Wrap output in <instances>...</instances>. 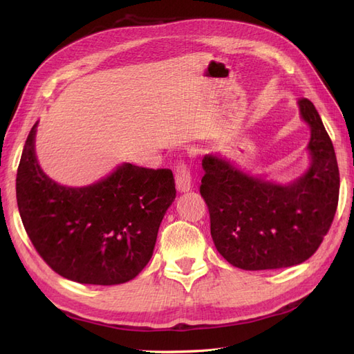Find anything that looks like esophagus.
I'll use <instances>...</instances> for the list:
<instances>
[{"label":"esophagus","instance_id":"34e87169","mask_svg":"<svg viewBox=\"0 0 354 354\" xmlns=\"http://www.w3.org/2000/svg\"><path fill=\"white\" fill-rule=\"evenodd\" d=\"M176 186L178 192H189L192 187L190 169L185 162H178L176 167Z\"/></svg>","mask_w":354,"mask_h":354}]
</instances>
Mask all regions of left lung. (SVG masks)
Returning <instances> with one entry per match:
<instances>
[{"mask_svg": "<svg viewBox=\"0 0 354 354\" xmlns=\"http://www.w3.org/2000/svg\"><path fill=\"white\" fill-rule=\"evenodd\" d=\"M299 113L310 127L307 173L289 185L245 174L220 155H205L201 195L205 199L217 251L243 270L282 269L306 261L334 220L339 171L334 146L308 99Z\"/></svg>", "mask_w": 354, "mask_h": 354, "instance_id": "obj_1", "label": "left lung"}]
</instances>
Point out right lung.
<instances>
[{"instance_id": "obj_1", "label": "right lung", "mask_w": 354, "mask_h": 354, "mask_svg": "<svg viewBox=\"0 0 354 354\" xmlns=\"http://www.w3.org/2000/svg\"><path fill=\"white\" fill-rule=\"evenodd\" d=\"M37 125L16 178L20 218L32 245L69 281L118 285L134 279L151 260L160 221L176 199L173 171L122 164L94 185L62 186L38 165Z\"/></svg>"}]
</instances>
